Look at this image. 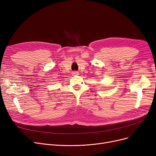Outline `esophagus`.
Segmentation results:
<instances>
[{
    "label": "esophagus",
    "instance_id": "obj_1",
    "mask_svg": "<svg viewBox=\"0 0 156 156\" xmlns=\"http://www.w3.org/2000/svg\"><path fill=\"white\" fill-rule=\"evenodd\" d=\"M73 75H78V72H77V71H74V72H73Z\"/></svg>",
    "mask_w": 156,
    "mask_h": 156
}]
</instances>
